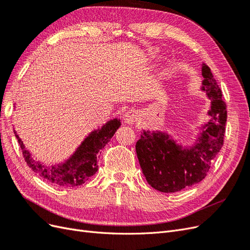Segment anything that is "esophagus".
<instances>
[{
    "mask_svg": "<svg viewBox=\"0 0 250 250\" xmlns=\"http://www.w3.org/2000/svg\"><path fill=\"white\" fill-rule=\"evenodd\" d=\"M139 117H140V115H139V112L137 110L130 109V110H128V111L125 112L124 121H125V123H127V124H133L139 120Z\"/></svg>",
    "mask_w": 250,
    "mask_h": 250,
    "instance_id": "34e87169",
    "label": "esophagus"
}]
</instances>
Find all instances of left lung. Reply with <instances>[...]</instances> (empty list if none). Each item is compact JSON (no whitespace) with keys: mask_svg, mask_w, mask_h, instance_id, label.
I'll use <instances>...</instances> for the list:
<instances>
[{"mask_svg":"<svg viewBox=\"0 0 250 250\" xmlns=\"http://www.w3.org/2000/svg\"><path fill=\"white\" fill-rule=\"evenodd\" d=\"M202 86L210 101V119L199 127L193 145L183 146L172 134L143 130L135 150L144 176L155 190L174 193L198 184L207 176L210 164L223 146L226 105L209 67L202 63Z\"/></svg>","mask_w":250,"mask_h":250,"instance_id":"obj_1","label":"left lung"}]
</instances>
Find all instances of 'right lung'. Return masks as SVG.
<instances>
[{"instance_id":"1","label":"right lung","mask_w":250,"mask_h":250,"mask_svg":"<svg viewBox=\"0 0 250 250\" xmlns=\"http://www.w3.org/2000/svg\"><path fill=\"white\" fill-rule=\"evenodd\" d=\"M120 126V119L109 120L101 128L88 133L87 137H85L74 151V153L64 162L52 165H46L41 161L34 160L16 130L14 134L18 139L27 165L36 174L55 186L73 188L83 185L95 175L98 171L97 161L100 156V151L106 146Z\"/></svg>"}]
</instances>
